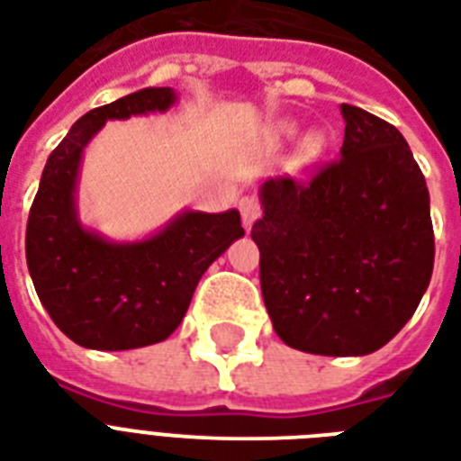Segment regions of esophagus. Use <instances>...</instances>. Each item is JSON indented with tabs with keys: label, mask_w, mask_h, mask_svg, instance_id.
<instances>
[{
	"label": "esophagus",
	"mask_w": 461,
	"mask_h": 461,
	"mask_svg": "<svg viewBox=\"0 0 461 461\" xmlns=\"http://www.w3.org/2000/svg\"><path fill=\"white\" fill-rule=\"evenodd\" d=\"M239 210H241V220H244L246 231L251 230L253 222L260 217V203L256 195H244L241 201H239Z\"/></svg>",
	"instance_id": "obj_1"
}]
</instances>
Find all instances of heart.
<instances>
[{"label":"heart","mask_w":461,"mask_h":461,"mask_svg":"<svg viewBox=\"0 0 461 461\" xmlns=\"http://www.w3.org/2000/svg\"><path fill=\"white\" fill-rule=\"evenodd\" d=\"M282 133H294V126L292 124H282ZM322 148V136L321 133H311L306 139V150L308 153H315Z\"/></svg>","instance_id":"b5f03b06"}]
</instances>
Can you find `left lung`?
Listing matches in <instances>:
<instances>
[{
  "mask_svg": "<svg viewBox=\"0 0 461 461\" xmlns=\"http://www.w3.org/2000/svg\"><path fill=\"white\" fill-rule=\"evenodd\" d=\"M342 158L308 184L267 179L251 239L275 332L321 357H364L414 315L436 258L429 186L393 124L342 104Z\"/></svg>",
  "mask_w": 461,
  "mask_h": 461,
  "instance_id": "1",
  "label": "left lung"
}]
</instances>
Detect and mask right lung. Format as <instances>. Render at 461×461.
Segmentation results:
<instances>
[{
	"label": "right lung",
	"instance_id": "add662e5",
	"mask_svg": "<svg viewBox=\"0 0 461 461\" xmlns=\"http://www.w3.org/2000/svg\"><path fill=\"white\" fill-rule=\"evenodd\" d=\"M174 88H143L83 114L54 148L25 230V260L40 303L76 344L97 351L158 344L179 328L195 285L237 239L239 210H181L155 234L114 241L78 217L83 150L112 119L167 112Z\"/></svg>",
	"mask_w": 461,
	"mask_h": 461
}]
</instances>
